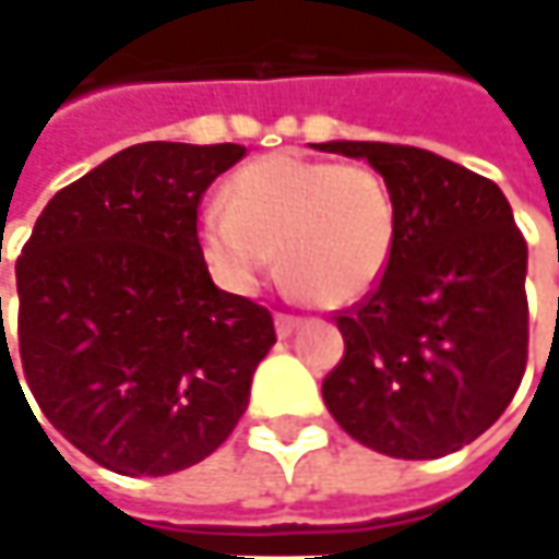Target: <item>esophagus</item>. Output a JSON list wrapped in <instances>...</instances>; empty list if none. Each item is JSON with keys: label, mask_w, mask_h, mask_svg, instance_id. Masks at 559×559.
Instances as JSON below:
<instances>
[{"label": "esophagus", "mask_w": 559, "mask_h": 559, "mask_svg": "<svg viewBox=\"0 0 559 559\" xmlns=\"http://www.w3.org/2000/svg\"><path fill=\"white\" fill-rule=\"evenodd\" d=\"M300 330V317H290V313H278L275 317V332H278L281 338H287L290 332Z\"/></svg>", "instance_id": "34e87169"}]
</instances>
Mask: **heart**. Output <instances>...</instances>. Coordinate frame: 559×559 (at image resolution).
<instances>
[{
    "mask_svg": "<svg viewBox=\"0 0 559 559\" xmlns=\"http://www.w3.org/2000/svg\"><path fill=\"white\" fill-rule=\"evenodd\" d=\"M198 239L214 275L233 290H252L275 265L297 294L323 307L368 297L386 275L400 207L381 173L272 153L229 178L227 201H207Z\"/></svg>",
    "mask_w": 559,
    "mask_h": 559,
    "instance_id": "1",
    "label": "heart"
}]
</instances>
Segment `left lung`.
<instances>
[{
    "label": "left lung",
    "instance_id": "obj_1",
    "mask_svg": "<svg viewBox=\"0 0 559 559\" xmlns=\"http://www.w3.org/2000/svg\"><path fill=\"white\" fill-rule=\"evenodd\" d=\"M317 150L368 159L400 207L386 275L335 317L345 355L323 400L381 454L444 457L506 413L525 374V236L496 181L429 150L365 140Z\"/></svg>",
    "mask_w": 559,
    "mask_h": 559
}]
</instances>
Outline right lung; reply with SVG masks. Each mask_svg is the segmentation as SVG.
<instances>
[{"label":"right lung","mask_w":559,"mask_h":559,"mask_svg":"<svg viewBox=\"0 0 559 559\" xmlns=\"http://www.w3.org/2000/svg\"><path fill=\"white\" fill-rule=\"evenodd\" d=\"M242 156L239 143L128 146L57 191L19 255L27 386L115 474L166 477L214 454L275 345L272 313L221 290L198 242L201 194Z\"/></svg>","instance_id":"1"}]
</instances>
